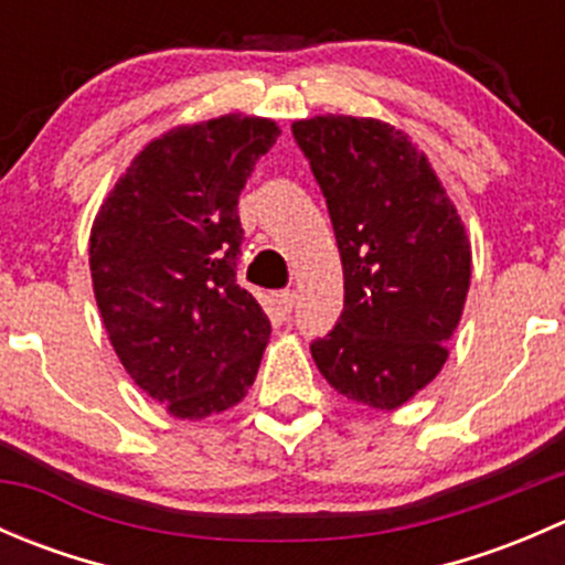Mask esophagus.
Returning <instances> with one entry per match:
<instances>
[{"label": "esophagus", "mask_w": 565, "mask_h": 565, "mask_svg": "<svg viewBox=\"0 0 565 565\" xmlns=\"http://www.w3.org/2000/svg\"><path fill=\"white\" fill-rule=\"evenodd\" d=\"M278 311L281 315H289V311L295 309V300H298V295L292 292V289H284V292H278Z\"/></svg>", "instance_id": "esophagus-1"}]
</instances>
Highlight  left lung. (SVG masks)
I'll list each match as a JSON object with an SVG mask.
<instances>
[{
  "mask_svg": "<svg viewBox=\"0 0 565 565\" xmlns=\"http://www.w3.org/2000/svg\"><path fill=\"white\" fill-rule=\"evenodd\" d=\"M333 221L344 311L311 344L341 396L396 409L440 374L470 289V241L429 158L372 117L298 119Z\"/></svg>",
  "mask_w": 565,
  "mask_h": 565,
  "instance_id": "left-lung-1",
  "label": "left lung"
}]
</instances>
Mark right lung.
I'll list each match as a JSON object with an SVG mask.
<instances>
[{"mask_svg":"<svg viewBox=\"0 0 565 565\" xmlns=\"http://www.w3.org/2000/svg\"><path fill=\"white\" fill-rule=\"evenodd\" d=\"M278 134L243 114L167 130L95 215L89 270L108 341L174 418L224 413L254 385L270 319L235 278L237 199Z\"/></svg>","mask_w":565,"mask_h":565,"instance_id":"right-lung-1","label":"right lung"}]
</instances>
